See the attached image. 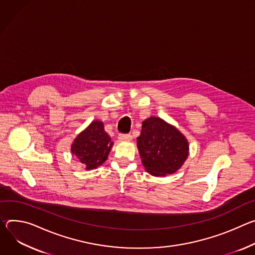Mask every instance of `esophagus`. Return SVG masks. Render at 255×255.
I'll use <instances>...</instances> for the list:
<instances>
[{
	"mask_svg": "<svg viewBox=\"0 0 255 255\" xmlns=\"http://www.w3.org/2000/svg\"><path fill=\"white\" fill-rule=\"evenodd\" d=\"M132 136L131 134H120L119 135V139L122 140V142H129V140H131Z\"/></svg>",
	"mask_w": 255,
	"mask_h": 255,
	"instance_id": "1",
	"label": "esophagus"
}]
</instances>
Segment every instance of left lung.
I'll use <instances>...</instances> for the list:
<instances>
[{"instance_id": "1", "label": "left lung", "mask_w": 255, "mask_h": 255, "mask_svg": "<svg viewBox=\"0 0 255 255\" xmlns=\"http://www.w3.org/2000/svg\"><path fill=\"white\" fill-rule=\"evenodd\" d=\"M136 147L146 171L158 177L178 171L189 154L185 135L158 117L143 122Z\"/></svg>"}]
</instances>
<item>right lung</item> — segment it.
<instances>
[{
  "label": "right lung",
  "mask_w": 255,
  "mask_h": 255,
  "mask_svg": "<svg viewBox=\"0 0 255 255\" xmlns=\"http://www.w3.org/2000/svg\"><path fill=\"white\" fill-rule=\"evenodd\" d=\"M113 146L111 137L104 130L101 121H93L74 139L71 152L86 170H93L102 165Z\"/></svg>",
  "instance_id": "right-lung-1"
}]
</instances>
